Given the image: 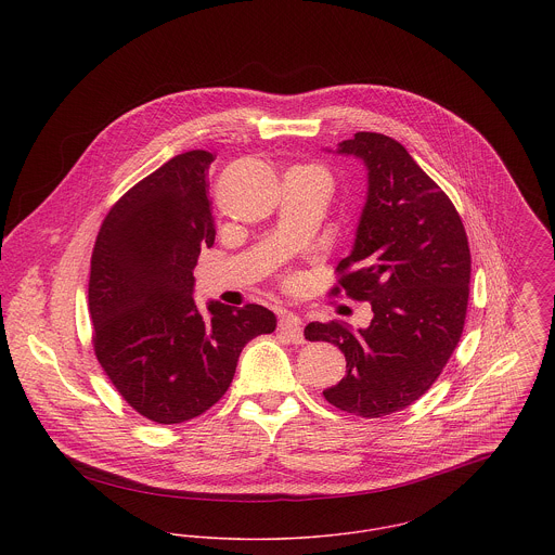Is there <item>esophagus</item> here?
<instances>
[{"mask_svg":"<svg viewBox=\"0 0 555 555\" xmlns=\"http://www.w3.org/2000/svg\"><path fill=\"white\" fill-rule=\"evenodd\" d=\"M280 333L293 341V344H304V326H301V318L295 314H282L280 317Z\"/></svg>","mask_w":555,"mask_h":555,"instance_id":"esophagus-1","label":"esophagus"}]
</instances>
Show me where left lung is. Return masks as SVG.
<instances>
[{"mask_svg": "<svg viewBox=\"0 0 555 555\" xmlns=\"http://www.w3.org/2000/svg\"><path fill=\"white\" fill-rule=\"evenodd\" d=\"M337 154L365 164L367 198L333 293L370 301L374 318L357 331L310 322L306 339L346 357V376L324 399L378 418L414 403L451 359L468 310L470 247L451 198L396 139L357 132Z\"/></svg>", "mask_w": 555, "mask_h": 555, "instance_id": "8db88e82", "label": "left lung"}]
</instances>
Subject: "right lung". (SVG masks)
Masks as SVG:
<instances>
[{
	"label": "right lung",
	"instance_id": "1",
	"mask_svg": "<svg viewBox=\"0 0 555 555\" xmlns=\"http://www.w3.org/2000/svg\"><path fill=\"white\" fill-rule=\"evenodd\" d=\"M214 154L194 150L130 188L104 218L91 254L95 357L145 418L175 425L209 410L233 383L243 346L275 331L262 306L194 301L201 247L216 238L207 198Z\"/></svg>",
	"mask_w": 555,
	"mask_h": 555
}]
</instances>
